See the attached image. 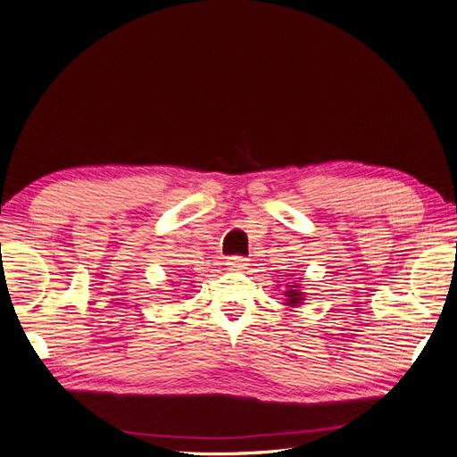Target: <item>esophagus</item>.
Instances as JSON below:
<instances>
[{
	"label": "esophagus",
	"instance_id": "obj_1",
	"mask_svg": "<svg viewBox=\"0 0 457 457\" xmlns=\"http://www.w3.org/2000/svg\"><path fill=\"white\" fill-rule=\"evenodd\" d=\"M227 265H228L230 270H244V269H247L250 262H247L245 257H228Z\"/></svg>",
	"mask_w": 457,
	"mask_h": 457
}]
</instances>
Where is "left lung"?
<instances>
[{
	"label": "left lung",
	"mask_w": 457,
	"mask_h": 457,
	"mask_svg": "<svg viewBox=\"0 0 457 457\" xmlns=\"http://www.w3.org/2000/svg\"><path fill=\"white\" fill-rule=\"evenodd\" d=\"M286 276H292V274H286ZM301 280L305 278H297V280H287V282H282V295L286 297L284 305L287 307H299L303 305V301H305L307 294L303 292V284ZM280 287V286H278Z\"/></svg>",
	"instance_id": "left-lung-1"
}]
</instances>
